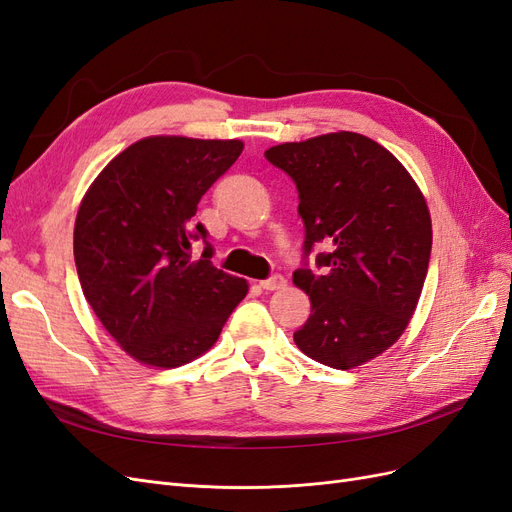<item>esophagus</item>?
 <instances>
[{
	"label": "esophagus",
	"mask_w": 512,
	"mask_h": 512,
	"mask_svg": "<svg viewBox=\"0 0 512 512\" xmlns=\"http://www.w3.org/2000/svg\"><path fill=\"white\" fill-rule=\"evenodd\" d=\"M286 286V277L284 275H271L269 280H262L260 288L262 290H280Z\"/></svg>",
	"instance_id": "esophagus-1"
}]
</instances>
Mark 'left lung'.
Listing matches in <instances>:
<instances>
[{"label": "left lung", "mask_w": 512, "mask_h": 512, "mask_svg": "<svg viewBox=\"0 0 512 512\" xmlns=\"http://www.w3.org/2000/svg\"><path fill=\"white\" fill-rule=\"evenodd\" d=\"M299 190L303 267L292 282L312 301L294 333L309 359L352 369L406 331L427 277L431 218L408 170L371 138L333 132L265 151ZM318 242L330 245L308 269Z\"/></svg>", "instance_id": "1"}]
</instances>
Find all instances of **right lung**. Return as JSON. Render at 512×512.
Returning <instances> with one entry per match:
<instances>
[{
	"mask_svg": "<svg viewBox=\"0 0 512 512\" xmlns=\"http://www.w3.org/2000/svg\"><path fill=\"white\" fill-rule=\"evenodd\" d=\"M241 141L149 136L91 183L74 224V262L102 327L136 361L179 367L218 342L247 282L213 267L200 198L241 156ZM196 240L206 243L194 257Z\"/></svg>",
	"mask_w": 512,
	"mask_h": 512,
	"instance_id": "obj_1",
	"label": "right lung"
}]
</instances>
